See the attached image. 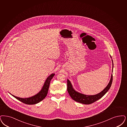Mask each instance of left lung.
<instances>
[{
    "mask_svg": "<svg viewBox=\"0 0 127 127\" xmlns=\"http://www.w3.org/2000/svg\"><path fill=\"white\" fill-rule=\"evenodd\" d=\"M111 58H112L111 56ZM112 66H113L112 69H113V63L112 60ZM112 82V74L111 75V79L110 80L109 84H108L107 86L102 91L95 95H86L83 94H81L80 93H78L76 91H75V90L73 88L72 86L71 82L68 79H67V90L70 96L74 101L81 103L83 104H90L98 100L100 98H101V97L106 93L111 86Z\"/></svg>",
    "mask_w": 127,
    "mask_h": 127,
    "instance_id": "1",
    "label": "left lung"
}]
</instances>
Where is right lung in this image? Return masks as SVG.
<instances>
[{"label": "right lung", "mask_w": 127, "mask_h": 127, "mask_svg": "<svg viewBox=\"0 0 127 127\" xmlns=\"http://www.w3.org/2000/svg\"><path fill=\"white\" fill-rule=\"evenodd\" d=\"M54 75H55V74L53 73L48 76L44 84V85L42 86V88L41 89V91L33 96L29 97V98H22L15 96L11 94V95L16 99L18 100L19 101L26 104H35L37 103H39V102L43 100L46 96L48 92V90H49L51 80L53 78V77L54 76Z\"/></svg>", "instance_id": "right-lung-1"}]
</instances>
